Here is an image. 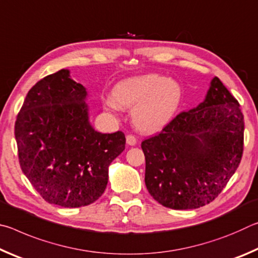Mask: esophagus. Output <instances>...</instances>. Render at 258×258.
I'll return each instance as SVG.
<instances>
[{
  "label": "esophagus",
  "mask_w": 258,
  "mask_h": 258,
  "mask_svg": "<svg viewBox=\"0 0 258 258\" xmlns=\"http://www.w3.org/2000/svg\"><path fill=\"white\" fill-rule=\"evenodd\" d=\"M126 142H127L128 146H135V145H137L138 140L133 134H128L127 137H126Z\"/></svg>",
  "instance_id": "1"
}]
</instances>
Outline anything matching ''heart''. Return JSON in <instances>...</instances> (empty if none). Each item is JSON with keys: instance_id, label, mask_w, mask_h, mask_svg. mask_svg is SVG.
Segmentation results:
<instances>
[{"instance_id": "heart-1", "label": "heart", "mask_w": 258, "mask_h": 258, "mask_svg": "<svg viewBox=\"0 0 258 258\" xmlns=\"http://www.w3.org/2000/svg\"><path fill=\"white\" fill-rule=\"evenodd\" d=\"M182 101V87L171 78L148 74L119 82L112 97L104 98L109 111L118 112L124 107H133L132 119L143 131H158L169 123Z\"/></svg>"}]
</instances>
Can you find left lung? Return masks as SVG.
<instances>
[{"mask_svg":"<svg viewBox=\"0 0 258 258\" xmlns=\"http://www.w3.org/2000/svg\"><path fill=\"white\" fill-rule=\"evenodd\" d=\"M243 131L238 100L220 78H213L203 103L142 141L149 194L172 209L212 203L241 161Z\"/></svg>","mask_w":258,"mask_h":258,"instance_id":"obj_1","label":"left lung"}]
</instances>
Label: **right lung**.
I'll list each match as a JSON object with an SVG mask.
<instances>
[{
	"mask_svg": "<svg viewBox=\"0 0 258 258\" xmlns=\"http://www.w3.org/2000/svg\"><path fill=\"white\" fill-rule=\"evenodd\" d=\"M86 91L61 69L38 81L17 116L21 171L45 202L82 207L101 197L108 167L125 149V134H102L89 123Z\"/></svg>",
	"mask_w": 258,
	"mask_h": 258,
	"instance_id": "1",
	"label": "right lung"
}]
</instances>
